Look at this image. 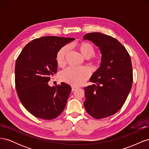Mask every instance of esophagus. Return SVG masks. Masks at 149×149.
Listing matches in <instances>:
<instances>
[{"label":"esophagus","instance_id":"esophagus-1","mask_svg":"<svg viewBox=\"0 0 149 149\" xmlns=\"http://www.w3.org/2000/svg\"><path fill=\"white\" fill-rule=\"evenodd\" d=\"M78 88L77 87H75V86H72L71 87V91H75V90L77 89Z\"/></svg>","mask_w":149,"mask_h":149}]
</instances>
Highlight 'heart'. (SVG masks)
Segmentation results:
<instances>
[{
  "label": "heart",
  "mask_w": 149,
  "mask_h": 149,
  "mask_svg": "<svg viewBox=\"0 0 149 149\" xmlns=\"http://www.w3.org/2000/svg\"><path fill=\"white\" fill-rule=\"evenodd\" d=\"M81 55L86 58L93 56L95 53V49L91 44L83 42L78 45ZM68 51V47H62L56 54V60L58 65L64 63L65 57ZM90 75L89 70L84 67L70 66L63 71L60 74L61 79L64 81L74 86L82 84Z\"/></svg>",
  "instance_id": "heart-1"
}]
</instances>
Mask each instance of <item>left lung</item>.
Instances as JSON below:
<instances>
[{
	"label": "left lung",
	"mask_w": 149,
	"mask_h": 149,
	"mask_svg": "<svg viewBox=\"0 0 149 149\" xmlns=\"http://www.w3.org/2000/svg\"><path fill=\"white\" fill-rule=\"evenodd\" d=\"M84 40L92 42L101 53L100 67L89 81L96 84L84 88V106L97 119L116 114L123 107L133 81L129 54L118 40L99 32L86 34Z\"/></svg>",
	"instance_id": "obj_1"
}]
</instances>
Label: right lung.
<instances>
[{"mask_svg": "<svg viewBox=\"0 0 149 149\" xmlns=\"http://www.w3.org/2000/svg\"><path fill=\"white\" fill-rule=\"evenodd\" d=\"M73 38L48 36L33 40L24 48L15 63L17 95L30 113L42 119H53L66 106L71 88L61 83L49 86L48 82L58 68V52Z\"/></svg>", "mask_w": 149, "mask_h": 149, "instance_id": "obj_1", "label": "right lung"}]
</instances>
